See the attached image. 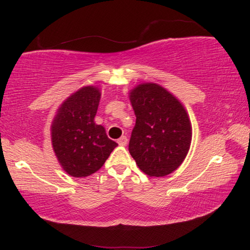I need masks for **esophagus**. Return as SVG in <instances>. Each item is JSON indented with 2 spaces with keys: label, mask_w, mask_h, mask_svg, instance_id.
I'll return each mask as SVG.
<instances>
[{
  "label": "esophagus",
  "mask_w": 250,
  "mask_h": 250,
  "mask_svg": "<svg viewBox=\"0 0 250 250\" xmlns=\"http://www.w3.org/2000/svg\"><path fill=\"white\" fill-rule=\"evenodd\" d=\"M118 143H119V146H125L128 143V138L125 135H122L121 138L118 139Z\"/></svg>",
  "instance_id": "34e87169"
}]
</instances>
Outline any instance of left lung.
Returning <instances> with one entry per match:
<instances>
[{"label": "left lung", "mask_w": 250, "mask_h": 250, "mask_svg": "<svg viewBox=\"0 0 250 250\" xmlns=\"http://www.w3.org/2000/svg\"><path fill=\"white\" fill-rule=\"evenodd\" d=\"M137 117L129 152L149 176H166L183 162L192 140L188 112L179 100L158 83H141L130 91Z\"/></svg>", "instance_id": "8db88e82"}]
</instances>
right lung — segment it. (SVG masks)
Here are the masks:
<instances>
[{
  "instance_id": "1",
  "label": "right lung",
  "mask_w": 250,
  "mask_h": 250,
  "mask_svg": "<svg viewBox=\"0 0 250 250\" xmlns=\"http://www.w3.org/2000/svg\"><path fill=\"white\" fill-rule=\"evenodd\" d=\"M100 96L97 87H83L62 103L54 118L53 149L71 176L94 174L118 146L107 137L103 125L95 124Z\"/></svg>"
}]
</instances>
